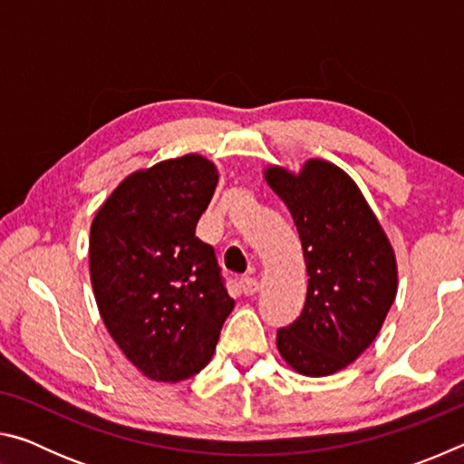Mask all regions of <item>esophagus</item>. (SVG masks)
Masks as SVG:
<instances>
[{
  "label": "esophagus",
  "instance_id": "34e87169",
  "mask_svg": "<svg viewBox=\"0 0 464 464\" xmlns=\"http://www.w3.org/2000/svg\"><path fill=\"white\" fill-rule=\"evenodd\" d=\"M239 286H241V293L246 295V296H249V295L257 293V288H260V282H257L256 278H251V276H241L239 278Z\"/></svg>",
  "mask_w": 464,
  "mask_h": 464
}]
</instances>
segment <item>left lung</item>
Listing matches in <instances>:
<instances>
[{
  "label": "left lung",
  "mask_w": 464,
  "mask_h": 464,
  "mask_svg": "<svg viewBox=\"0 0 464 464\" xmlns=\"http://www.w3.org/2000/svg\"><path fill=\"white\" fill-rule=\"evenodd\" d=\"M266 179L293 215L309 276L303 313L278 329V350L301 374L337 372L381 332L397 295L395 254L340 168L313 160L298 176L270 168Z\"/></svg>",
  "instance_id": "obj_1"
}]
</instances>
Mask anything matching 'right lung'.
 I'll return each mask as SVG.
<instances>
[{
  "instance_id": "add662e5",
  "label": "right lung",
  "mask_w": 464,
  "mask_h": 464,
  "mask_svg": "<svg viewBox=\"0 0 464 464\" xmlns=\"http://www.w3.org/2000/svg\"><path fill=\"white\" fill-rule=\"evenodd\" d=\"M217 179L200 155L161 161L124 179L92 223L100 315L124 356L153 381L200 372L233 311L213 246L196 237Z\"/></svg>"
}]
</instances>
